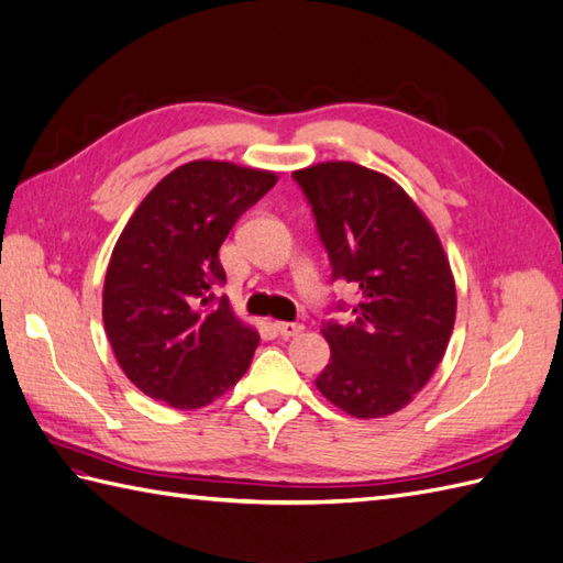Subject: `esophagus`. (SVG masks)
<instances>
[{"label":"esophagus","mask_w":563,"mask_h":563,"mask_svg":"<svg viewBox=\"0 0 563 563\" xmlns=\"http://www.w3.org/2000/svg\"><path fill=\"white\" fill-rule=\"evenodd\" d=\"M274 329H277L284 339H291V336H298L300 332H303V324L300 322H274Z\"/></svg>","instance_id":"34e87169"}]
</instances>
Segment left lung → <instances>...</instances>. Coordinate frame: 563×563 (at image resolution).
I'll return each mask as SVG.
<instances>
[{
    "mask_svg": "<svg viewBox=\"0 0 563 563\" xmlns=\"http://www.w3.org/2000/svg\"><path fill=\"white\" fill-rule=\"evenodd\" d=\"M332 265L358 286L349 322L327 320L329 363L314 379L353 418H385L428 385L456 320V286L434 229L389 176L353 162L294 172ZM344 310V306H336Z\"/></svg>",
    "mask_w": 563,
    "mask_h": 563,
    "instance_id": "left-lung-1",
    "label": "left lung"
}]
</instances>
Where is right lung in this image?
I'll return each instance as SVG.
<instances>
[{"label": "right lung", "instance_id": "add662e5", "mask_svg": "<svg viewBox=\"0 0 563 563\" xmlns=\"http://www.w3.org/2000/svg\"><path fill=\"white\" fill-rule=\"evenodd\" d=\"M277 174L196 159L150 190L109 260L102 320L123 373L150 399L200 408L231 389L260 344L217 298L219 249Z\"/></svg>", "mask_w": 563, "mask_h": 563}]
</instances>
